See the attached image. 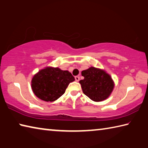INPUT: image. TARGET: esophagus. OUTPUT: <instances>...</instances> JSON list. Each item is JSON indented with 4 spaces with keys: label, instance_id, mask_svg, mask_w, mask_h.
Instances as JSON below:
<instances>
[{
    "label": "esophagus",
    "instance_id": "esophagus-1",
    "mask_svg": "<svg viewBox=\"0 0 148 148\" xmlns=\"http://www.w3.org/2000/svg\"><path fill=\"white\" fill-rule=\"evenodd\" d=\"M75 79H76V82H79V77L78 76H75Z\"/></svg>",
    "mask_w": 148,
    "mask_h": 148
}]
</instances>
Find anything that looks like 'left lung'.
<instances>
[{"instance_id": "8db88e82", "label": "left lung", "mask_w": 148, "mask_h": 148, "mask_svg": "<svg viewBox=\"0 0 148 148\" xmlns=\"http://www.w3.org/2000/svg\"><path fill=\"white\" fill-rule=\"evenodd\" d=\"M84 79L79 81L84 93L95 102L106 100L112 92L114 83L103 70L90 67L82 72Z\"/></svg>"}]
</instances>
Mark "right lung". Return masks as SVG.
I'll return each mask as SVG.
<instances>
[{
  "label": "right lung",
  "instance_id": "add662e5",
  "mask_svg": "<svg viewBox=\"0 0 148 148\" xmlns=\"http://www.w3.org/2000/svg\"><path fill=\"white\" fill-rule=\"evenodd\" d=\"M75 80L68 71L46 67L33 76L31 81L32 91L42 101L53 102L65 92L71 82Z\"/></svg>",
  "mask_w": 148,
  "mask_h": 148
}]
</instances>
